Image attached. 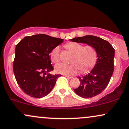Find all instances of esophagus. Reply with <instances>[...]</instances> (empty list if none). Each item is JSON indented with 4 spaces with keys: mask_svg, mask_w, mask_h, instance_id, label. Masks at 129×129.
Instances as JSON below:
<instances>
[{
    "mask_svg": "<svg viewBox=\"0 0 129 129\" xmlns=\"http://www.w3.org/2000/svg\"><path fill=\"white\" fill-rule=\"evenodd\" d=\"M64 76L68 78V79H72V78L73 77H72V76H68V75H64Z\"/></svg>",
    "mask_w": 129,
    "mask_h": 129,
    "instance_id": "34e87169",
    "label": "esophagus"
}]
</instances>
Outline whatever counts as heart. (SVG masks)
<instances>
[{"label":"heart","instance_id":"heart-1","mask_svg":"<svg viewBox=\"0 0 129 129\" xmlns=\"http://www.w3.org/2000/svg\"><path fill=\"white\" fill-rule=\"evenodd\" d=\"M66 47L74 56L71 60V64L61 63L55 66V71L58 73L64 75H74L80 70L84 73L90 70L94 66L97 62L98 55L93 46H83L81 43L71 42L66 44ZM50 59L54 63L60 60V49L58 46L54 47L50 53Z\"/></svg>","mask_w":129,"mask_h":129}]
</instances>
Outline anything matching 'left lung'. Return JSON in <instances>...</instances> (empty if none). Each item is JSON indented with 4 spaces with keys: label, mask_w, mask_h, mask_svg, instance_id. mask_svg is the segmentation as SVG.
I'll use <instances>...</instances> for the list:
<instances>
[{
    "label": "left lung",
    "mask_w": 129,
    "mask_h": 129,
    "mask_svg": "<svg viewBox=\"0 0 129 129\" xmlns=\"http://www.w3.org/2000/svg\"><path fill=\"white\" fill-rule=\"evenodd\" d=\"M77 43H86L93 46L98 55L96 64L86 76L79 77L80 85L74 89L78 96L91 98L101 93L109 83L114 71L115 49L106 40L92 35L71 39Z\"/></svg>",
    "instance_id": "obj_1"
}]
</instances>
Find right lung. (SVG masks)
<instances>
[{
	"instance_id": "right-lung-1",
	"label": "right lung",
	"mask_w": 129,
	"mask_h": 129,
	"mask_svg": "<svg viewBox=\"0 0 129 129\" xmlns=\"http://www.w3.org/2000/svg\"><path fill=\"white\" fill-rule=\"evenodd\" d=\"M63 42V39L38 34L25 37L17 44L13 68L17 83L27 95L43 98L54 87L61 75L49 74L53 70L50 53Z\"/></svg>"
}]
</instances>
